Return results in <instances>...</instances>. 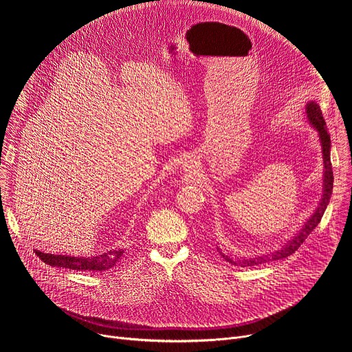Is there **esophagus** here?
<instances>
[{
	"label": "esophagus",
	"mask_w": 352,
	"mask_h": 352,
	"mask_svg": "<svg viewBox=\"0 0 352 352\" xmlns=\"http://www.w3.org/2000/svg\"><path fill=\"white\" fill-rule=\"evenodd\" d=\"M196 166H197V163H196L192 157H189V159H186V160L184 162L182 170H184L185 173H193V171L196 170Z\"/></svg>",
	"instance_id": "34e87169"
}]
</instances>
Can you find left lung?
Masks as SVG:
<instances>
[{
    "label": "left lung",
    "instance_id": "left-lung-1",
    "mask_svg": "<svg viewBox=\"0 0 352 352\" xmlns=\"http://www.w3.org/2000/svg\"><path fill=\"white\" fill-rule=\"evenodd\" d=\"M305 113H307V120L308 122L312 125V128L318 132L319 140H320V146H322V155H323V190H322V199L318 205V208L315 209V212L312 213V216L305 221V224L300 227L296 234H294L284 245L280 246V249L274 250V252L266 254V255H256L255 258H249V259H232L231 255H224L220 248H217V250L220 252V255L230 262L231 265L235 266H242V267H248V266H255V265H262L265 262H272V261H278V259H284L289 255H292L295 250L300 246L308 235L316 228V226L320 223L323 213L330 202L331 197V192H333V168H331V162H330V148H331V140H330V135L327 132V126L324 122V118L322 116L320 107L316 102L311 100V102L307 103L305 107Z\"/></svg>",
    "mask_w": 352,
    "mask_h": 352
}]
</instances>
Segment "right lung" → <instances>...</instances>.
<instances>
[{"mask_svg": "<svg viewBox=\"0 0 352 352\" xmlns=\"http://www.w3.org/2000/svg\"><path fill=\"white\" fill-rule=\"evenodd\" d=\"M34 252L44 263L53 267H63V269H71V270H79V272H106L116 266V263L120 261V258L124 254V249H111L102 255L90 256V258L52 255V254L40 252V250H34Z\"/></svg>", "mask_w": 352, "mask_h": 352, "instance_id": "add662e5", "label": "right lung"}]
</instances>
